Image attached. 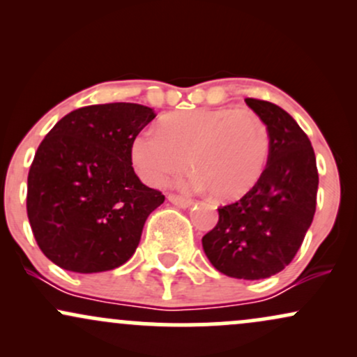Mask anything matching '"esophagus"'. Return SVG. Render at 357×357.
Listing matches in <instances>:
<instances>
[{
	"mask_svg": "<svg viewBox=\"0 0 357 357\" xmlns=\"http://www.w3.org/2000/svg\"><path fill=\"white\" fill-rule=\"evenodd\" d=\"M167 199L179 208H188L192 204V199L184 198V196H179V195H167Z\"/></svg>",
	"mask_w": 357,
	"mask_h": 357,
	"instance_id": "obj_1",
	"label": "esophagus"
}]
</instances>
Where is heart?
<instances>
[{
	"label": "heart",
	"instance_id": "1",
	"mask_svg": "<svg viewBox=\"0 0 357 357\" xmlns=\"http://www.w3.org/2000/svg\"><path fill=\"white\" fill-rule=\"evenodd\" d=\"M268 155V127L250 109L167 114L159 130H142L130 146L132 165L149 186H162L190 165L195 174L183 179V186L210 190L220 202L247 195L264 174Z\"/></svg>",
	"mask_w": 357,
	"mask_h": 357
}]
</instances>
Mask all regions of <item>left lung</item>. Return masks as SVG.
Returning <instances> with one entry per match:
<instances>
[{"label":"left lung","instance_id":"left-lung-1","mask_svg":"<svg viewBox=\"0 0 357 357\" xmlns=\"http://www.w3.org/2000/svg\"><path fill=\"white\" fill-rule=\"evenodd\" d=\"M265 121L270 155L247 195L218 208V223L203 236V250L218 272L258 280L294 260L317 203L319 173L309 137L290 114L272 102L245 99Z\"/></svg>","mask_w":357,"mask_h":357}]
</instances>
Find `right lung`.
Instances as JSON below:
<instances>
[{
    "label": "right lung",
    "mask_w": 357,
    "mask_h": 357,
    "mask_svg": "<svg viewBox=\"0 0 357 357\" xmlns=\"http://www.w3.org/2000/svg\"><path fill=\"white\" fill-rule=\"evenodd\" d=\"M155 117L146 105H87L61 117L36 149L26 213L38 247L77 273L121 267L147 216L165 203L134 173L130 146Z\"/></svg>",
    "instance_id": "right-lung-1"
}]
</instances>
